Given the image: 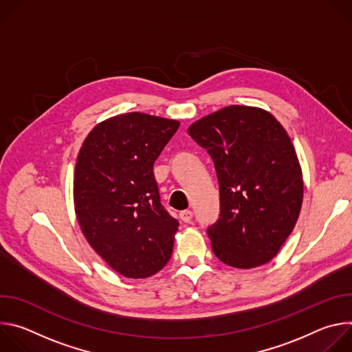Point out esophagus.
<instances>
[{
  "instance_id": "obj_1",
  "label": "esophagus",
  "mask_w": 352,
  "mask_h": 352,
  "mask_svg": "<svg viewBox=\"0 0 352 352\" xmlns=\"http://www.w3.org/2000/svg\"><path fill=\"white\" fill-rule=\"evenodd\" d=\"M192 217H193V212H190V210H184V212L179 213V219L184 223H189L192 220Z\"/></svg>"
}]
</instances>
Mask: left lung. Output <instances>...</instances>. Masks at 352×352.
<instances>
[{
  "label": "left lung",
  "instance_id": "1",
  "mask_svg": "<svg viewBox=\"0 0 352 352\" xmlns=\"http://www.w3.org/2000/svg\"><path fill=\"white\" fill-rule=\"evenodd\" d=\"M217 174L220 214L208 227L214 255L236 269L270 262L302 206L304 181L295 148L267 111L230 106L192 124Z\"/></svg>",
  "mask_w": 352,
  "mask_h": 352
}]
</instances>
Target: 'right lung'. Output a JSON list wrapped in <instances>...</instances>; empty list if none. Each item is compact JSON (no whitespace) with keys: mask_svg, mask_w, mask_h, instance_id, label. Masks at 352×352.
Returning <instances> with one entry per match:
<instances>
[{"mask_svg":"<svg viewBox=\"0 0 352 352\" xmlns=\"http://www.w3.org/2000/svg\"><path fill=\"white\" fill-rule=\"evenodd\" d=\"M178 121L128 113L98 124L86 138L74 178L75 212L90 246L129 278L162 270L178 221L160 202L153 164Z\"/></svg>","mask_w":352,"mask_h":352,"instance_id":"right-lung-1","label":"right lung"}]
</instances>
